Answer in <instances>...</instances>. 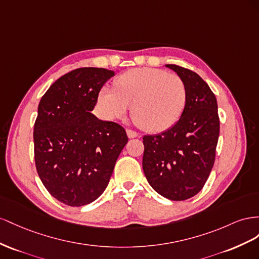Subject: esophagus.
<instances>
[{
    "label": "esophagus",
    "mask_w": 259,
    "mask_h": 259,
    "mask_svg": "<svg viewBox=\"0 0 259 259\" xmlns=\"http://www.w3.org/2000/svg\"><path fill=\"white\" fill-rule=\"evenodd\" d=\"M127 135H128V137H129L130 139H134V138H137V137H138L137 132L134 131V130H131V129H128V130H127Z\"/></svg>",
    "instance_id": "obj_1"
}]
</instances>
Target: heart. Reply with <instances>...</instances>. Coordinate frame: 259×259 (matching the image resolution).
Returning a JSON list of instances; mask_svg holds the SVG:
<instances>
[{
    "label": "heart",
    "mask_w": 259,
    "mask_h": 259,
    "mask_svg": "<svg viewBox=\"0 0 259 259\" xmlns=\"http://www.w3.org/2000/svg\"><path fill=\"white\" fill-rule=\"evenodd\" d=\"M116 88H102L98 103L106 119L122 118L131 107L134 121L145 131L160 132L180 119L188 91L181 77L158 68H136L117 78Z\"/></svg>",
    "instance_id": "b5f03b06"
}]
</instances>
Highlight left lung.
I'll return each instance as SVG.
<instances>
[{
    "instance_id": "1",
    "label": "left lung",
    "mask_w": 259,
    "mask_h": 259,
    "mask_svg": "<svg viewBox=\"0 0 259 259\" xmlns=\"http://www.w3.org/2000/svg\"><path fill=\"white\" fill-rule=\"evenodd\" d=\"M187 85L180 119L159 135L144 136L143 171L151 187L171 201L196 195L207 181L216 156L219 116L215 94L196 72L166 65Z\"/></svg>"
}]
</instances>
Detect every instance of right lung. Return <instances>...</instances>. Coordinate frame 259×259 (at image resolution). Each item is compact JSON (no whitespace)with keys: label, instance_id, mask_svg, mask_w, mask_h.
I'll list each match as a JSON object with an SVG mask.
<instances>
[{"label":"right lung","instance_id":"right-lung-1","mask_svg":"<svg viewBox=\"0 0 259 259\" xmlns=\"http://www.w3.org/2000/svg\"><path fill=\"white\" fill-rule=\"evenodd\" d=\"M115 72L83 67L66 73L43 95L34 122V161L43 186L57 201L83 206L108 186L128 142L125 130L91 112Z\"/></svg>","mask_w":259,"mask_h":259}]
</instances>
